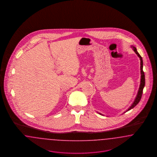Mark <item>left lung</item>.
Instances as JSON below:
<instances>
[{
    "label": "left lung",
    "instance_id": "left-lung-1",
    "mask_svg": "<svg viewBox=\"0 0 157 157\" xmlns=\"http://www.w3.org/2000/svg\"><path fill=\"white\" fill-rule=\"evenodd\" d=\"M134 51L136 53V55L139 56V58H140L141 60V84H140V88H139V90H138V94H137V96L134 102L133 103V104L131 106V107L127 110L128 111H129L130 109H132L134 107H135L136 105L138 104L139 103V102L140 101L141 97H142V93H143V89H144V87L145 86V74H144V72L143 71V61H142V57L141 56V55L139 54V53L137 52L136 48H135L134 47ZM101 114V113H100Z\"/></svg>",
    "mask_w": 157,
    "mask_h": 157
}]
</instances>
